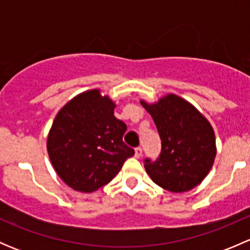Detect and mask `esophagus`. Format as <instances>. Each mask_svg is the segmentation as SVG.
I'll list each match as a JSON object with an SVG mask.
<instances>
[{
    "instance_id": "esophagus-1",
    "label": "esophagus",
    "mask_w": 250,
    "mask_h": 250,
    "mask_svg": "<svg viewBox=\"0 0 250 250\" xmlns=\"http://www.w3.org/2000/svg\"><path fill=\"white\" fill-rule=\"evenodd\" d=\"M141 155H143V148H141V147L135 148V153H134L135 157L139 158V157H141Z\"/></svg>"
}]
</instances>
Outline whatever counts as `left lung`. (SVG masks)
Masks as SVG:
<instances>
[{
	"mask_svg": "<svg viewBox=\"0 0 250 250\" xmlns=\"http://www.w3.org/2000/svg\"><path fill=\"white\" fill-rule=\"evenodd\" d=\"M157 127L161 153L144 160L148 175L161 188L185 192L197 186L215 158V135L210 123L190 103L169 94L157 104L141 102Z\"/></svg>",
	"mask_w": 250,
	"mask_h": 250,
	"instance_id": "1",
	"label": "left lung"
}]
</instances>
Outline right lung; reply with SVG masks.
<instances>
[{
    "mask_svg": "<svg viewBox=\"0 0 250 250\" xmlns=\"http://www.w3.org/2000/svg\"><path fill=\"white\" fill-rule=\"evenodd\" d=\"M115 104L98 89L70 100L58 112L47 139L55 172L81 192L110 183L134 150L123 141L127 125L113 115Z\"/></svg>",
    "mask_w": 250,
    "mask_h": 250,
    "instance_id": "obj_1",
    "label": "right lung"
}]
</instances>
